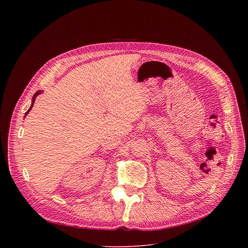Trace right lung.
<instances>
[{
    "label": "right lung",
    "mask_w": 248,
    "mask_h": 248,
    "mask_svg": "<svg viewBox=\"0 0 248 248\" xmlns=\"http://www.w3.org/2000/svg\"><path fill=\"white\" fill-rule=\"evenodd\" d=\"M39 94H41V91H40V90H39V91H37L36 93H35V94L33 95V98H32V104H31V106H30V108L28 109V111L26 112V114H25V115H27V114L29 113V111H30V110H31V108L33 107V105H34V102H35V99H36V97H37V96H38Z\"/></svg>",
    "instance_id": "1"
}]
</instances>
